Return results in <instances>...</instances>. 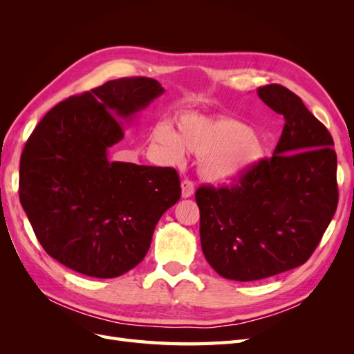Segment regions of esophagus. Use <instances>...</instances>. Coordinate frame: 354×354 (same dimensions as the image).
Masks as SVG:
<instances>
[{
    "mask_svg": "<svg viewBox=\"0 0 354 354\" xmlns=\"http://www.w3.org/2000/svg\"><path fill=\"white\" fill-rule=\"evenodd\" d=\"M195 192V185L192 180H183L181 181V196L183 198H190Z\"/></svg>",
    "mask_w": 354,
    "mask_h": 354,
    "instance_id": "esophagus-1",
    "label": "esophagus"
}]
</instances>
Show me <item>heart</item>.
<instances>
[{"label":"heart","instance_id":"1","mask_svg":"<svg viewBox=\"0 0 354 354\" xmlns=\"http://www.w3.org/2000/svg\"><path fill=\"white\" fill-rule=\"evenodd\" d=\"M152 140L167 162H185L186 151L199 156V174L214 186H230L245 180L266 158L259 133L234 118L183 115L174 131L168 124L152 128Z\"/></svg>","mask_w":354,"mask_h":354}]
</instances>
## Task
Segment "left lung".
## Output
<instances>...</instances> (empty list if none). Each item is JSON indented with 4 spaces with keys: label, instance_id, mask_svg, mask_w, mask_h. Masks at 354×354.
<instances>
[{
    "label": "left lung",
    "instance_id": "left-lung-1",
    "mask_svg": "<svg viewBox=\"0 0 354 354\" xmlns=\"http://www.w3.org/2000/svg\"><path fill=\"white\" fill-rule=\"evenodd\" d=\"M285 120L273 156L236 185L196 190L201 246L226 279L250 282L304 264L338 205L337 153L326 127L279 84L257 90Z\"/></svg>",
    "mask_w": 354,
    "mask_h": 354
}]
</instances>
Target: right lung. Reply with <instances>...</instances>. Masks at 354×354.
<instances>
[{"label":"right lung","mask_w":354,"mask_h":354,"mask_svg":"<svg viewBox=\"0 0 354 354\" xmlns=\"http://www.w3.org/2000/svg\"><path fill=\"white\" fill-rule=\"evenodd\" d=\"M164 93L152 78H120L56 104L20 158L19 198L53 259L91 277L140 263L162 214L180 199L174 168L111 160L124 122Z\"/></svg>","instance_id":"obj_1"}]
</instances>
